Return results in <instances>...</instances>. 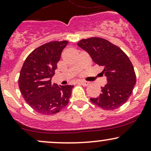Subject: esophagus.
<instances>
[{
  "mask_svg": "<svg viewBox=\"0 0 151 151\" xmlns=\"http://www.w3.org/2000/svg\"><path fill=\"white\" fill-rule=\"evenodd\" d=\"M78 83H79V84H82L83 86H87L88 84H89V81H84V80H79L78 81Z\"/></svg>",
  "mask_w": 151,
  "mask_h": 151,
  "instance_id": "esophagus-1",
  "label": "esophagus"
}]
</instances>
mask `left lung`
<instances>
[{
  "label": "left lung",
  "instance_id": "left-lung-1",
  "mask_svg": "<svg viewBox=\"0 0 151 151\" xmlns=\"http://www.w3.org/2000/svg\"><path fill=\"white\" fill-rule=\"evenodd\" d=\"M77 45L84 50L93 62L104 67L102 75L107 83L101 86V93L90 100L105 110H114L125 104L132 93L136 77L129 57L121 48L106 40L91 37L81 40Z\"/></svg>",
  "mask_w": 151,
  "mask_h": 151
}]
</instances>
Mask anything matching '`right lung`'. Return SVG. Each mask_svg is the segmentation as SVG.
<instances>
[{
	"mask_svg": "<svg viewBox=\"0 0 151 151\" xmlns=\"http://www.w3.org/2000/svg\"><path fill=\"white\" fill-rule=\"evenodd\" d=\"M68 41H54L40 46L27 56L18 79L25 101L40 114L58 113L69 103L73 85L52 83L57 64Z\"/></svg>",
	"mask_w": 151,
	"mask_h": 151,
	"instance_id": "right-lung-1",
	"label": "right lung"
}]
</instances>
